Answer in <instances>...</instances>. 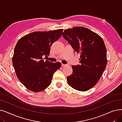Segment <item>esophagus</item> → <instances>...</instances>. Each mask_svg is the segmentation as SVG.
Masks as SVG:
<instances>
[{
    "mask_svg": "<svg viewBox=\"0 0 122 122\" xmlns=\"http://www.w3.org/2000/svg\"><path fill=\"white\" fill-rule=\"evenodd\" d=\"M67 66V65L66 64H62V67H65V66Z\"/></svg>",
    "mask_w": 122,
    "mask_h": 122,
    "instance_id": "34e87169",
    "label": "esophagus"
}]
</instances>
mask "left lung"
I'll use <instances>...</instances> for the list:
<instances>
[{
  "mask_svg": "<svg viewBox=\"0 0 122 122\" xmlns=\"http://www.w3.org/2000/svg\"><path fill=\"white\" fill-rule=\"evenodd\" d=\"M62 36L80 54V64L72 66L73 71L67 76L68 84L76 90L87 91L97 84L106 67L104 41L97 34L82 27L65 30Z\"/></svg>",
  "mask_w": 122,
  "mask_h": 122,
  "instance_id": "left-lung-1",
  "label": "left lung"
}]
</instances>
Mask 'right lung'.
<instances>
[{
    "label": "right lung",
    "mask_w": 122,
    "mask_h": 122,
    "mask_svg": "<svg viewBox=\"0 0 122 122\" xmlns=\"http://www.w3.org/2000/svg\"><path fill=\"white\" fill-rule=\"evenodd\" d=\"M63 30L35 31L21 38L15 46L12 63L17 77L30 91L40 92L51 84L54 73L60 68V62L44 61L50 46L62 35Z\"/></svg>",
    "instance_id": "right-lung-1"
}]
</instances>
